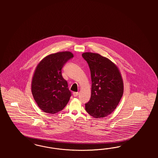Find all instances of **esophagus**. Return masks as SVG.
Segmentation results:
<instances>
[{
	"label": "esophagus",
	"mask_w": 158,
	"mask_h": 158,
	"mask_svg": "<svg viewBox=\"0 0 158 158\" xmlns=\"http://www.w3.org/2000/svg\"><path fill=\"white\" fill-rule=\"evenodd\" d=\"M78 94H79L78 92H73V95L74 97H77V96H78Z\"/></svg>",
	"instance_id": "esophagus-1"
}]
</instances>
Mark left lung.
Instances as JSON below:
<instances>
[{
	"label": "left lung",
	"instance_id": "8db88e82",
	"mask_svg": "<svg viewBox=\"0 0 158 158\" xmlns=\"http://www.w3.org/2000/svg\"><path fill=\"white\" fill-rule=\"evenodd\" d=\"M82 57L89 66L92 81L91 98L85 110L95 118H104L115 110L123 96L120 73L115 64L99 54L87 52Z\"/></svg>",
	"mask_w": 158,
	"mask_h": 158
}]
</instances>
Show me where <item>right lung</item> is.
I'll return each instance as SVG.
<instances>
[{
  "label": "right lung",
  "instance_id": "1",
  "mask_svg": "<svg viewBox=\"0 0 158 158\" xmlns=\"http://www.w3.org/2000/svg\"><path fill=\"white\" fill-rule=\"evenodd\" d=\"M73 57L69 52L50 54L39 63L32 78L31 90L34 100L44 112L62 110L71 96L68 83L62 76V68Z\"/></svg>",
  "mask_w": 158,
  "mask_h": 158
}]
</instances>
